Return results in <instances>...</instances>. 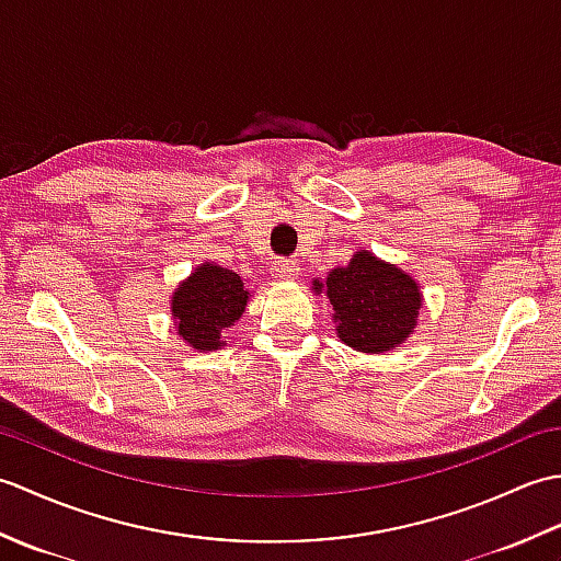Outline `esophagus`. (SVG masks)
<instances>
[{"mask_svg": "<svg viewBox=\"0 0 561 561\" xmlns=\"http://www.w3.org/2000/svg\"><path fill=\"white\" fill-rule=\"evenodd\" d=\"M296 274H299V265H296L294 260H277L272 265V277L279 279V282H287L294 279Z\"/></svg>", "mask_w": 561, "mask_h": 561, "instance_id": "1", "label": "esophagus"}]
</instances>
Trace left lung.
Returning <instances> with one entry per match:
<instances>
[{
  "mask_svg": "<svg viewBox=\"0 0 561 561\" xmlns=\"http://www.w3.org/2000/svg\"><path fill=\"white\" fill-rule=\"evenodd\" d=\"M311 289L328 296L337 337L364 354L400 347L414 332L424 306L412 274L371 250H356L347 265L335 267L325 279L316 277Z\"/></svg>",
  "mask_w": 561,
  "mask_h": 561,
  "instance_id": "obj_1",
  "label": "left lung"
}]
</instances>
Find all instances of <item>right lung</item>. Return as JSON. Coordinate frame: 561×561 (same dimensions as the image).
Here are the masks:
<instances>
[{"instance_id":"right-lung-1","label":"right lung","mask_w":561,"mask_h":561,"mask_svg":"<svg viewBox=\"0 0 561 561\" xmlns=\"http://www.w3.org/2000/svg\"><path fill=\"white\" fill-rule=\"evenodd\" d=\"M250 296L248 284L233 270L202 262L171 296L178 337L195 352L221 350L226 344L224 330L245 313Z\"/></svg>"}]
</instances>
